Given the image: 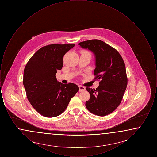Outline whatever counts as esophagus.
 Masks as SVG:
<instances>
[{"label":"esophagus","mask_w":157,"mask_h":157,"mask_svg":"<svg viewBox=\"0 0 157 157\" xmlns=\"http://www.w3.org/2000/svg\"><path fill=\"white\" fill-rule=\"evenodd\" d=\"M85 88L84 86H82L81 85H79V92H83L85 90Z\"/></svg>","instance_id":"34e87169"}]
</instances>
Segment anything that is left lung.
Segmentation results:
<instances>
[{
	"mask_svg": "<svg viewBox=\"0 0 157 157\" xmlns=\"http://www.w3.org/2000/svg\"><path fill=\"white\" fill-rule=\"evenodd\" d=\"M79 45L94 54L95 79H101L96 90L86 88L90 94V99L85 106L95 115H107L119 106L127 88L128 79L124 62L115 49L102 40L92 39L80 42Z\"/></svg>",
	"mask_w": 157,
	"mask_h": 157,
	"instance_id": "8db88e82",
	"label": "left lung"
}]
</instances>
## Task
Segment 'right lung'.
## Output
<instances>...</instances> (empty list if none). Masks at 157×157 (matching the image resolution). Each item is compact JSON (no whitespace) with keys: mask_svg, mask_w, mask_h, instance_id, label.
Wrapping results in <instances>:
<instances>
[{"mask_svg":"<svg viewBox=\"0 0 157 157\" xmlns=\"http://www.w3.org/2000/svg\"><path fill=\"white\" fill-rule=\"evenodd\" d=\"M75 45H47L30 58L24 69L23 83L31 105L42 115L52 118L67 108L79 90L77 85L58 82L56 74L63 66L64 55Z\"/></svg>","mask_w":157,"mask_h":157,"instance_id":"right-lung-1","label":"right lung"}]
</instances>
